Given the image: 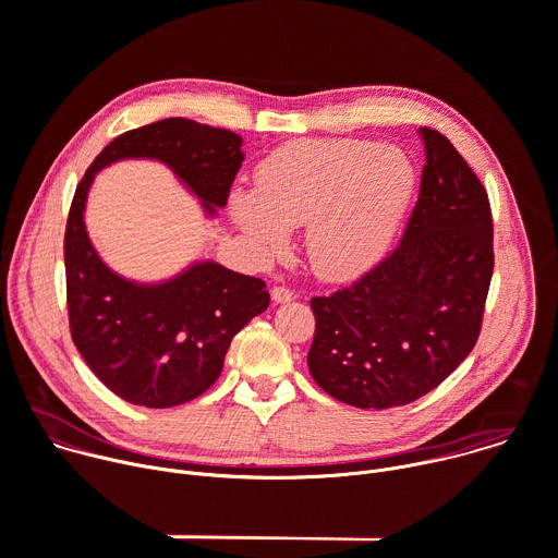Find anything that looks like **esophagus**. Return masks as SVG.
I'll use <instances>...</instances> for the list:
<instances>
[{
  "mask_svg": "<svg viewBox=\"0 0 558 558\" xmlns=\"http://www.w3.org/2000/svg\"><path fill=\"white\" fill-rule=\"evenodd\" d=\"M293 298H295V293H293L289 287L276 284V287L271 289V300H274L276 304H284V302H291Z\"/></svg>",
  "mask_w": 558,
  "mask_h": 558,
  "instance_id": "34e87169",
  "label": "esophagus"
}]
</instances>
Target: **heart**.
Instances as JSON below:
<instances>
[{
  "instance_id": "1",
  "label": "heart",
  "mask_w": 558,
  "mask_h": 558,
  "mask_svg": "<svg viewBox=\"0 0 558 558\" xmlns=\"http://www.w3.org/2000/svg\"><path fill=\"white\" fill-rule=\"evenodd\" d=\"M415 194L411 158L366 141L302 138L274 149L254 190H233L229 211L263 252L306 225L304 252L323 276H351L388 247Z\"/></svg>"
}]
</instances>
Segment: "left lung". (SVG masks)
I'll use <instances>...</instances> for the list:
<instances>
[{"label":"left lung","mask_w":558,"mask_h":558,"mask_svg":"<svg viewBox=\"0 0 558 558\" xmlns=\"http://www.w3.org/2000/svg\"><path fill=\"white\" fill-rule=\"evenodd\" d=\"M420 134L426 166L400 245L355 282L311 298V377L355 409L420 400L482 331L495 267L490 201L444 134Z\"/></svg>","instance_id":"obj_1"}]
</instances>
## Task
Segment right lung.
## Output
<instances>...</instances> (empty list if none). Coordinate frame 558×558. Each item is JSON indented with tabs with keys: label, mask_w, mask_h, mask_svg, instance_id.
I'll use <instances>...</instances> for the list:
<instances>
[{
	"label": "right lung",
	"mask_w": 558,
	"mask_h": 558,
	"mask_svg": "<svg viewBox=\"0 0 558 558\" xmlns=\"http://www.w3.org/2000/svg\"><path fill=\"white\" fill-rule=\"evenodd\" d=\"M241 145L229 130L163 119L117 136L76 185L63 238L70 333L90 371L130 404L170 409L203 395L218 379L233 336L269 306V291L260 278L211 260L156 284L121 278L88 238V190L99 170L151 158L214 216L243 166Z\"/></svg>",
	"instance_id": "1"
}]
</instances>
